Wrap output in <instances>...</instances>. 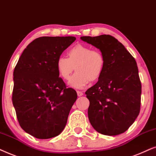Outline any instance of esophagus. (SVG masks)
<instances>
[{"mask_svg": "<svg viewBox=\"0 0 156 156\" xmlns=\"http://www.w3.org/2000/svg\"><path fill=\"white\" fill-rule=\"evenodd\" d=\"M77 95H78V96H82L83 95V92H81V91H79L78 90L77 91Z\"/></svg>", "mask_w": 156, "mask_h": 156, "instance_id": "obj_1", "label": "esophagus"}]
</instances>
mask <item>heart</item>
Returning <instances> with one entry per match:
<instances>
[{"mask_svg": "<svg viewBox=\"0 0 156 156\" xmlns=\"http://www.w3.org/2000/svg\"><path fill=\"white\" fill-rule=\"evenodd\" d=\"M68 58L60 57L56 61V69L59 76L68 80L73 71L76 73L69 80V86L82 89L89 83L100 79L104 71L105 58L103 54L88 45L77 44L70 48Z\"/></svg>", "mask_w": 156, "mask_h": 156, "instance_id": "heart-1", "label": "heart"}]
</instances>
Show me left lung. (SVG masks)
I'll list each match as a JSON object with an SVG mask.
<instances>
[{
	"label": "left lung",
	"mask_w": 156,
	"mask_h": 156,
	"mask_svg": "<svg viewBox=\"0 0 156 156\" xmlns=\"http://www.w3.org/2000/svg\"><path fill=\"white\" fill-rule=\"evenodd\" d=\"M80 39L98 48L105 58L103 75L86 92L90 101V123L96 131L105 136L123 133L140 113L141 83L136 60L110 35Z\"/></svg>",
	"instance_id": "obj_1"
}]
</instances>
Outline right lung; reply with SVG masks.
Wrapping results in <instances>:
<instances>
[{
	"mask_svg": "<svg viewBox=\"0 0 156 156\" xmlns=\"http://www.w3.org/2000/svg\"><path fill=\"white\" fill-rule=\"evenodd\" d=\"M76 39L73 36L35 39L16 64L12 101L20 127L35 138L58 136L67 123L77 93L66 88L59 77L56 61Z\"/></svg>",
	"mask_w": 156,
	"mask_h": 156,
	"instance_id": "add662e5",
	"label": "right lung"
}]
</instances>
